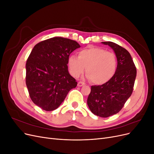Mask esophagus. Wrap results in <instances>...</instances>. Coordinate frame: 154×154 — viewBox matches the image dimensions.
Returning a JSON list of instances; mask_svg holds the SVG:
<instances>
[{"label": "esophagus", "instance_id": "1", "mask_svg": "<svg viewBox=\"0 0 154 154\" xmlns=\"http://www.w3.org/2000/svg\"><path fill=\"white\" fill-rule=\"evenodd\" d=\"M84 85H85V83L83 82H79L78 83V87H82V86Z\"/></svg>", "mask_w": 154, "mask_h": 154}]
</instances>
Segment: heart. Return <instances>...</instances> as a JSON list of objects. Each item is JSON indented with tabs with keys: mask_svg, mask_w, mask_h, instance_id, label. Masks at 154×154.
<instances>
[{
	"mask_svg": "<svg viewBox=\"0 0 154 154\" xmlns=\"http://www.w3.org/2000/svg\"><path fill=\"white\" fill-rule=\"evenodd\" d=\"M68 66L72 76H80L86 69V77L95 84L101 85L108 82L114 75L117 59L115 54L110 51L100 48L88 47L79 51L78 57L70 56Z\"/></svg>",
	"mask_w": 154,
	"mask_h": 154,
	"instance_id": "obj_1",
	"label": "heart"
}]
</instances>
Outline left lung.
Instances as JSON below:
<instances>
[{
	"label": "left lung",
	"mask_w": 154,
	"mask_h": 154,
	"mask_svg": "<svg viewBox=\"0 0 154 154\" xmlns=\"http://www.w3.org/2000/svg\"><path fill=\"white\" fill-rule=\"evenodd\" d=\"M112 49L118 66L114 75L101 85L91 86L87 105L92 112L101 118L118 113L131 96L136 78V67L127 50L112 42H102Z\"/></svg>",
	"instance_id": "8db88e82"
}]
</instances>
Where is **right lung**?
<instances>
[{"instance_id": "add662e5", "label": "right lung", "mask_w": 154, "mask_h": 154, "mask_svg": "<svg viewBox=\"0 0 154 154\" xmlns=\"http://www.w3.org/2000/svg\"><path fill=\"white\" fill-rule=\"evenodd\" d=\"M80 48L76 41L53 37L35 45L27 60L26 83L33 103L46 111L57 109L77 82L68 71V58Z\"/></svg>"}]
</instances>
